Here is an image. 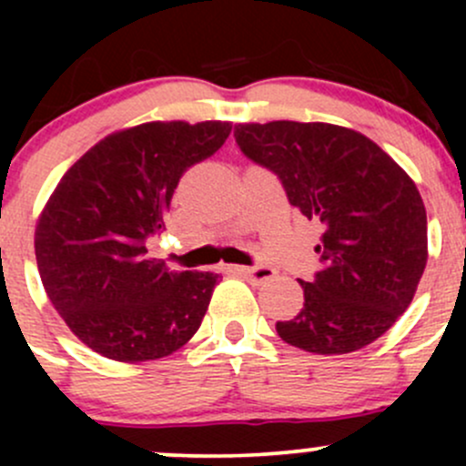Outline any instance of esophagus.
<instances>
[{
    "instance_id": "esophagus-1",
    "label": "esophagus",
    "mask_w": 466,
    "mask_h": 466,
    "mask_svg": "<svg viewBox=\"0 0 466 466\" xmlns=\"http://www.w3.org/2000/svg\"><path fill=\"white\" fill-rule=\"evenodd\" d=\"M226 271L229 274H238L249 278L254 282H267L276 276V271L267 265H256V267H240V265H228Z\"/></svg>"
}]
</instances>
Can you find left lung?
I'll list each match as a JSON object with an SVG mask.
<instances>
[{"label": "left lung", "mask_w": 466, "mask_h": 466, "mask_svg": "<svg viewBox=\"0 0 466 466\" xmlns=\"http://www.w3.org/2000/svg\"><path fill=\"white\" fill-rule=\"evenodd\" d=\"M238 148L278 175L287 199L322 223L319 271L276 330L315 355L372 344L405 313L427 265V215L414 181L370 137L326 122L234 127Z\"/></svg>", "instance_id": "8db88e82"}]
</instances>
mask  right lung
<instances>
[{"label": "right lung", "instance_id": "1", "mask_svg": "<svg viewBox=\"0 0 466 466\" xmlns=\"http://www.w3.org/2000/svg\"><path fill=\"white\" fill-rule=\"evenodd\" d=\"M232 125L147 122L106 136L63 175L35 232L41 282L74 335L114 361L162 360L199 330L215 271L148 258L173 192Z\"/></svg>", "mask_w": 466, "mask_h": 466}]
</instances>
